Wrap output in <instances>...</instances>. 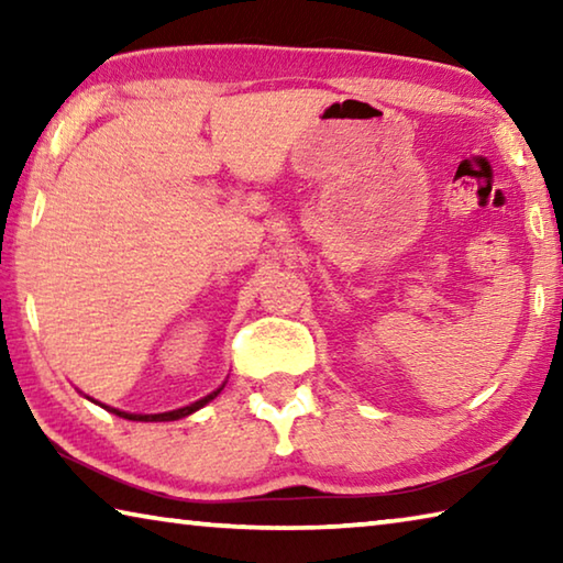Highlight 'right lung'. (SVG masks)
I'll use <instances>...</instances> for the list:
<instances>
[{"instance_id":"obj_1","label":"right lung","mask_w":563,"mask_h":563,"mask_svg":"<svg viewBox=\"0 0 563 563\" xmlns=\"http://www.w3.org/2000/svg\"><path fill=\"white\" fill-rule=\"evenodd\" d=\"M221 389H223V385L218 387V389H213L211 395H206L203 399H198V402H194V405L180 407V409H170V412H161V415H131V412H121V409H117V407H109V405H101V402H97V405H101L103 409H109V412L119 415V417H123V419H131V422H174V419H180V417L194 415L196 409H201L203 405L211 402V399H213V397H218V393H221Z\"/></svg>"}]
</instances>
